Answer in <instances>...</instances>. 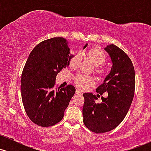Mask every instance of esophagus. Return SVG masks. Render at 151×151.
<instances>
[{
  "instance_id": "1",
  "label": "esophagus",
  "mask_w": 151,
  "mask_h": 151,
  "mask_svg": "<svg viewBox=\"0 0 151 151\" xmlns=\"http://www.w3.org/2000/svg\"><path fill=\"white\" fill-rule=\"evenodd\" d=\"M76 93H77V94H82V92L79 91V90L77 89L76 90Z\"/></svg>"
}]
</instances>
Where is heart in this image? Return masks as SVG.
<instances>
[{
  "mask_svg": "<svg viewBox=\"0 0 151 151\" xmlns=\"http://www.w3.org/2000/svg\"><path fill=\"white\" fill-rule=\"evenodd\" d=\"M86 57L90 60V62L96 67L102 65L106 62V55L101 50L96 47H93L90 49L86 53ZM81 57L79 54L74 55L70 60L69 66L72 70H76L80 64ZM96 72L99 74H104V71L101 68H96ZM75 85L81 90H86L90 86L95 84V80L93 77H86V76L79 74L74 79Z\"/></svg>",
  "mask_w": 151,
  "mask_h": 151,
  "instance_id": "heart-1",
  "label": "heart"
}]
</instances>
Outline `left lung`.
Instances as JSON below:
<instances>
[{
	"label": "left lung",
	"instance_id": "left-lung-1",
	"mask_svg": "<svg viewBox=\"0 0 151 151\" xmlns=\"http://www.w3.org/2000/svg\"><path fill=\"white\" fill-rule=\"evenodd\" d=\"M110 57L112 67L103 84L96 89L98 94L84 93L83 121L90 131L96 133L109 132L116 128L129 111L134 96L135 71L126 54L111 44L104 48ZM106 92L107 98L96 104L99 94Z\"/></svg>",
	"mask_w": 151,
	"mask_h": 151
}]
</instances>
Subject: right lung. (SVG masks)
<instances>
[{
	"instance_id": "1",
	"label": "right lung",
	"mask_w": 151,
	"mask_h": 151,
	"mask_svg": "<svg viewBox=\"0 0 151 151\" xmlns=\"http://www.w3.org/2000/svg\"><path fill=\"white\" fill-rule=\"evenodd\" d=\"M73 57L63 37L42 41L29 55L22 73L21 96L27 116L37 125L54 126L65 115L75 88L72 85L56 90L52 88L58 74L68 67Z\"/></svg>"
}]
</instances>
